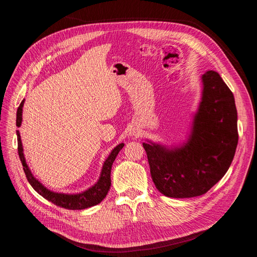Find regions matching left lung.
Segmentation results:
<instances>
[{"label":"left lung","mask_w":257,"mask_h":257,"mask_svg":"<svg viewBox=\"0 0 257 257\" xmlns=\"http://www.w3.org/2000/svg\"><path fill=\"white\" fill-rule=\"evenodd\" d=\"M203 97L186 145L173 150L144 143L150 174L165 196H200L228 170L238 144L237 109L232 92L219 73L203 75Z\"/></svg>","instance_id":"1"}]
</instances>
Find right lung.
Here are the masks:
<instances>
[{
	"instance_id": "right-lung-1",
	"label": "right lung",
	"mask_w": 257,
	"mask_h": 257,
	"mask_svg": "<svg viewBox=\"0 0 257 257\" xmlns=\"http://www.w3.org/2000/svg\"><path fill=\"white\" fill-rule=\"evenodd\" d=\"M23 103H25V100H22L21 104L18 107V110H17V119H16L17 126H20L21 121H22ZM17 139H18L19 158L22 163L23 172H25V174H26V177L28 179L29 183L32 185V188L38 194H40V195H42L44 198L51 201L52 204L57 205L59 207H62V208L72 209V210H81V209L95 206V205L99 204L100 201H102L106 197L108 191H109L110 184H111V180H110L111 166L116 158V155H118V153L120 152V150L124 146L123 144H120L111 151L109 157H108V159L104 163L99 180L94 186H92V188L89 189L88 191H84L83 193H79V194H61V193H54L48 189H46L40 181L36 180V178L33 177L32 173H31V170L29 169L27 163H26L25 155H23V149H22V144H21L19 131H17Z\"/></svg>"
}]
</instances>
